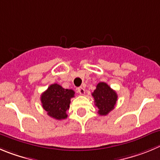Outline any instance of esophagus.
Listing matches in <instances>:
<instances>
[{"mask_svg":"<svg viewBox=\"0 0 160 160\" xmlns=\"http://www.w3.org/2000/svg\"><path fill=\"white\" fill-rule=\"evenodd\" d=\"M77 92H78V93L80 94V95H84V93H85V90H84V88H82V87H80L78 89H77Z\"/></svg>","mask_w":160,"mask_h":160,"instance_id":"34e87169","label":"esophagus"}]
</instances>
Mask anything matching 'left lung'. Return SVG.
Listing matches in <instances>:
<instances>
[{
	"label": "left lung",
	"mask_w": 160,
	"mask_h": 160,
	"mask_svg": "<svg viewBox=\"0 0 160 160\" xmlns=\"http://www.w3.org/2000/svg\"><path fill=\"white\" fill-rule=\"evenodd\" d=\"M95 100V104L98 107L99 115H107L114 108L118 100V95L107 83L104 82L98 83L96 88L92 94Z\"/></svg>",
	"instance_id": "obj_1"
}]
</instances>
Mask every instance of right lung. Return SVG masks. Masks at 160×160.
Here are the masks:
<instances>
[{
  "instance_id": "add662e5",
  "label": "right lung",
  "mask_w": 160,
  "mask_h": 160,
  "mask_svg": "<svg viewBox=\"0 0 160 160\" xmlns=\"http://www.w3.org/2000/svg\"><path fill=\"white\" fill-rule=\"evenodd\" d=\"M74 94L75 92L72 89H65L61 85L53 83L42 94V105L50 117L57 120L65 119Z\"/></svg>"
}]
</instances>
